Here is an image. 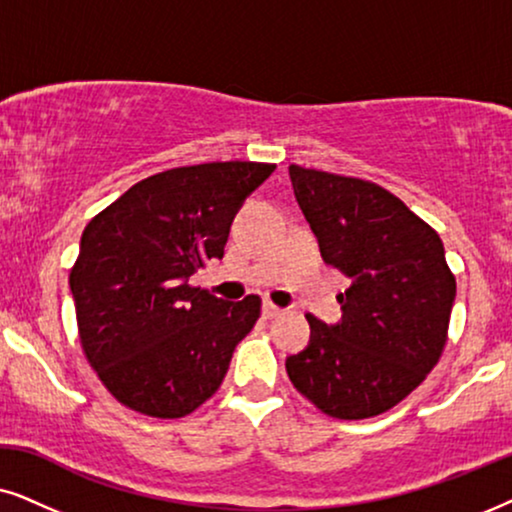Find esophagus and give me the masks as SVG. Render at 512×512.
Here are the masks:
<instances>
[{"instance_id":"34e87169","label":"esophagus","mask_w":512,"mask_h":512,"mask_svg":"<svg viewBox=\"0 0 512 512\" xmlns=\"http://www.w3.org/2000/svg\"><path fill=\"white\" fill-rule=\"evenodd\" d=\"M262 313H264V316H267V318H278V316H281V313H283V309H281V306H276L274 302H264Z\"/></svg>"}]
</instances>
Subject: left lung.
I'll list each match as a JSON object with an SVG mask.
<instances>
[{
	"label": "left lung",
	"instance_id": "8db88e82",
	"mask_svg": "<svg viewBox=\"0 0 512 512\" xmlns=\"http://www.w3.org/2000/svg\"><path fill=\"white\" fill-rule=\"evenodd\" d=\"M299 208L323 260L349 278L342 323L311 313V344L285 360L292 386L332 419L405 400L445 351L456 278L431 224L377 182L292 163Z\"/></svg>",
	"mask_w": 512,
	"mask_h": 512
}]
</instances>
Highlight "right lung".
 Returning a JSON list of instances; mask_svg holds the SVG:
<instances>
[{
    "instance_id": "add662e5",
    "label": "right lung",
    "mask_w": 512,
    "mask_h": 512,
    "mask_svg": "<svg viewBox=\"0 0 512 512\" xmlns=\"http://www.w3.org/2000/svg\"><path fill=\"white\" fill-rule=\"evenodd\" d=\"M274 168L213 161L163 170L86 224L70 271L79 342L128 410L180 419L220 388L262 299L222 302L189 276L222 260L236 210Z\"/></svg>"
}]
</instances>
